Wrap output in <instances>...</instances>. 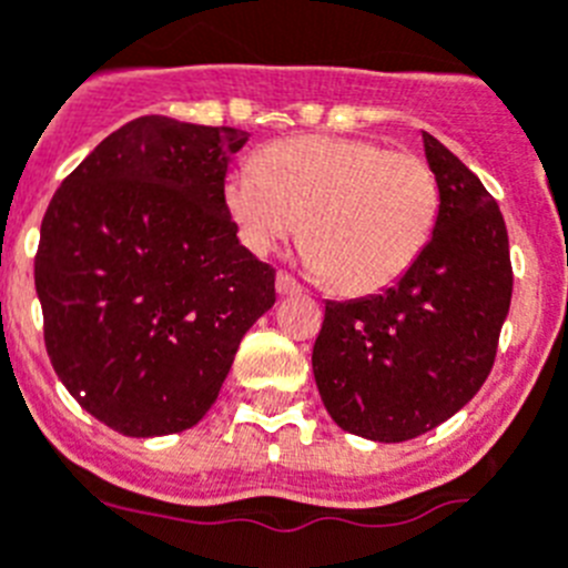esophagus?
<instances>
[{"mask_svg":"<svg viewBox=\"0 0 568 568\" xmlns=\"http://www.w3.org/2000/svg\"><path fill=\"white\" fill-rule=\"evenodd\" d=\"M275 290H278V295H295L301 293V284L290 273L278 270V275H275Z\"/></svg>","mask_w":568,"mask_h":568,"instance_id":"34e87169","label":"esophagus"}]
</instances>
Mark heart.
<instances>
[{
	"mask_svg": "<svg viewBox=\"0 0 568 568\" xmlns=\"http://www.w3.org/2000/svg\"><path fill=\"white\" fill-rule=\"evenodd\" d=\"M242 242L267 256L298 236L315 275L335 293L372 295L403 278L439 222L434 165L377 140L290 138L225 182Z\"/></svg>",
	"mask_w": 568,
	"mask_h": 568,
	"instance_id": "obj_1",
	"label": "heart"
}]
</instances>
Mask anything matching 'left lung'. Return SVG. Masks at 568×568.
I'll return each mask as SVG.
<instances>
[{"label":"left lung","mask_w":568,"mask_h":568,"mask_svg":"<svg viewBox=\"0 0 568 568\" xmlns=\"http://www.w3.org/2000/svg\"><path fill=\"white\" fill-rule=\"evenodd\" d=\"M442 189L423 256L383 295L326 301L312 372L329 416L374 442L436 428L485 386L513 298L507 225L476 174L423 132Z\"/></svg>","instance_id":"left-lung-1"}]
</instances>
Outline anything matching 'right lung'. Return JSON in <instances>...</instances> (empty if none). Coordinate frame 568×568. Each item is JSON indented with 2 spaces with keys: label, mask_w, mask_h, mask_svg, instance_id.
Returning a JSON list of instances; mask_svg holds the SVG:
<instances>
[{
  "label": "right lung",
  "mask_w": 568,
  "mask_h": 568,
  "mask_svg": "<svg viewBox=\"0 0 568 568\" xmlns=\"http://www.w3.org/2000/svg\"><path fill=\"white\" fill-rule=\"evenodd\" d=\"M247 132L145 114L109 134L41 220L36 293L55 374L123 436L196 425L275 270L236 239L225 174Z\"/></svg>",
  "instance_id": "right-lung-1"
}]
</instances>
